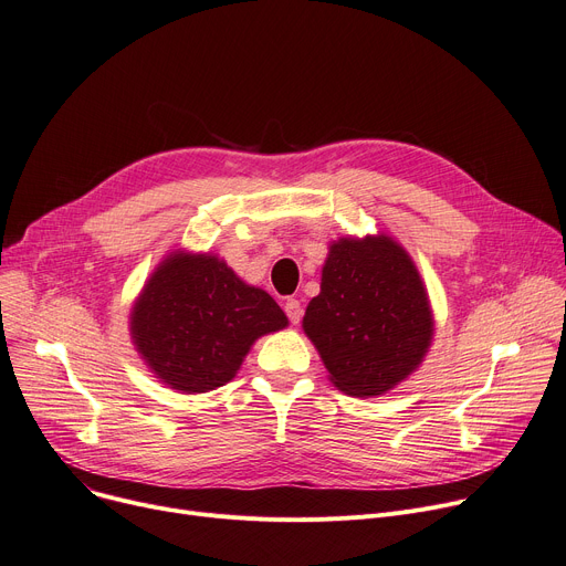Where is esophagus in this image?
Returning a JSON list of instances; mask_svg holds the SVG:
<instances>
[{
    "instance_id": "obj_1",
    "label": "esophagus",
    "mask_w": 566,
    "mask_h": 566,
    "mask_svg": "<svg viewBox=\"0 0 566 566\" xmlns=\"http://www.w3.org/2000/svg\"><path fill=\"white\" fill-rule=\"evenodd\" d=\"M284 312H286V316H289V321H291L293 325H297L300 318H303V305H300V300H295V297H289V300H286V303H284Z\"/></svg>"
}]
</instances>
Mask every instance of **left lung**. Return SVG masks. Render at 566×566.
Here are the masks:
<instances>
[{
  "label": "left lung",
  "mask_w": 566,
  "mask_h": 566,
  "mask_svg": "<svg viewBox=\"0 0 566 566\" xmlns=\"http://www.w3.org/2000/svg\"><path fill=\"white\" fill-rule=\"evenodd\" d=\"M303 329L336 389L373 398L419 368L434 321L411 256L378 234L329 245L321 293L307 305Z\"/></svg>",
  "instance_id": "8db88e82"
}]
</instances>
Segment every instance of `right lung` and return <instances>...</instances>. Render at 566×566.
I'll return each mask as SVG.
<instances>
[{"instance_id":"obj_1","label":"right lung","mask_w":566,"mask_h":566,"mask_svg":"<svg viewBox=\"0 0 566 566\" xmlns=\"http://www.w3.org/2000/svg\"><path fill=\"white\" fill-rule=\"evenodd\" d=\"M289 318L275 300L245 284L222 259L177 250L132 307V338L157 378L181 394L230 382L259 336Z\"/></svg>"}]
</instances>
